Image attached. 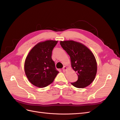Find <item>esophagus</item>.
<instances>
[{
	"mask_svg": "<svg viewBox=\"0 0 120 120\" xmlns=\"http://www.w3.org/2000/svg\"><path fill=\"white\" fill-rule=\"evenodd\" d=\"M67 70V68L66 66H64V68H63V71H65Z\"/></svg>",
	"mask_w": 120,
	"mask_h": 120,
	"instance_id": "34e87169",
	"label": "esophagus"
}]
</instances>
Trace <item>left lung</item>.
I'll return each mask as SVG.
<instances>
[{"mask_svg":"<svg viewBox=\"0 0 120 120\" xmlns=\"http://www.w3.org/2000/svg\"><path fill=\"white\" fill-rule=\"evenodd\" d=\"M60 45L70 56L71 68L78 76V81L71 84L78 88L89 86L97 72V63L93 53L82 43L71 40L60 41Z\"/></svg>","mask_w":120,"mask_h":120,"instance_id":"8db88e82","label":"left lung"}]
</instances>
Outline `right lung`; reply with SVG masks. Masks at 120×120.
<instances>
[{"instance_id": "right-lung-1", "label": "right lung", "mask_w": 120, "mask_h": 120, "mask_svg": "<svg viewBox=\"0 0 120 120\" xmlns=\"http://www.w3.org/2000/svg\"><path fill=\"white\" fill-rule=\"evenodd\" d=\"M58 41L39 42L31 49L25 59L24 70L28 81L38 88L52 83L59 71L52 59V49Z\"/></svg>"}]
</instances>
